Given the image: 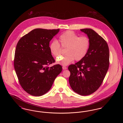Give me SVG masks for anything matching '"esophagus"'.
Wrapping results in <instances>:
<instances>
[{
  "label": "esophagus",
  "instance_id": "obj_1",
  "mask_svg": "<svg viewBox=\"0 0 123 123\" xmlns=\"http://www.w3.org/2000/svg\"><path fill=\"white\" fill-rule=\"evenodd\" d=\"M62 68H63V69L64 70H66V69H67V68L66 67H65V66H63L62 67Z\"/></svg>",
  "mask_w": 123,
  "mask_h": 123
}]
</instances>
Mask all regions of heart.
Wrapping results in <instances>:
<instances>
[{
    "label": "heart",
    "instance_id": "1",
    "mask_svg": "<svg viewBox=\"0 0 123 123\" xmlns=\"http://www.w3.org/2000/svg\"><path fill=\"white\" fill-rule=\"evenodd\" d=\"M59 41L63 47L67 48L65 55L60 57L56 63L62 65H67L75 59L80 61L83 59L87 53L90 46V40L86 36H79L73 31H67L59 37ZM50 52L56 58L61 54V47L58 41L53 40L49 45Z\"/></svg>",
    "mask_w": 123,
    "mask_h": 123
}]
</instances>
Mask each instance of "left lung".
<instances>
[{"instance_id":"obj_1","label":"left lung","mask_w":123,"mask_h":123,"mask_svg":"<svg viewBox=\"0 0 123 123\" xmlns=\"http://www.w3.org/2000/svg\"><path fill=\"white\" fill-rule=\"evenodd\" d=\"M88 36L90 46L83 59L68 67L69 81L72 89L81 95H88L101 85L109 65V51L105 40L94 30L80 29Z\"/></svg>"}]
</instances>
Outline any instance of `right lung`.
<instances>
[{"mask_svg":"<svg viewBox=\"0 0 123 123\" xmlns=\"http://www.w3.org/2000/svg\"><path fill=\"white\" fill-rule=\"evenodd\" d=\"M59 29H36L24 35L18 42L14 61L19 83L28 94L40 96L51 89L56 77L62 71L55 62L49 49V42Z\"/></svg>","mask_w":123,"mask_h":123,"instance_id":"right-lung-1","label":"right lung"}]
</instances>
